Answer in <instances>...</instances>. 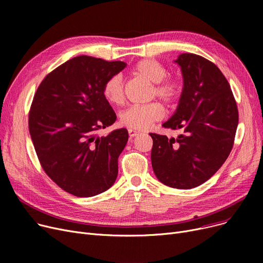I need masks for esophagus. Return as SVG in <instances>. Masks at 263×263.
<instances>
[{"label": "esophagus", "instance_id": "obj_1", "mask_svg": "<svg viewBox=\"0 0 263 263\" xmlns=\"http://www.w3.org/2000/svg\"><path fill=\"white\" fill-rule=\"evenodd\" d=\"M128 132H129L130 139H132V137H134V136H136V135H139V133H140V132H137V131L132 130V129H129V130H128Z\"/></svg>", "mask_w": 263, "mask_h": 263}]
</instances>
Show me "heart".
<instances>
[{
  "label": "heart",
  "instance_id": "obj_1",
  "mask_svg": "<svg viewBox=\"0 0 263 263\" xmlns=\"http://www.w3.org/2000/svg\"><path fill=\"white\" fill-rule=\"evenodd\" d=\"M134 73L154 84L153 96L166 103H173L181 92V83L176 79H166L167 70L160 62L146 59L137 63ZM104 98L110 104L120 105L124 100L123 81L121 76L110 77L103 87ZM164 116V108L157 102L144 105H132L121 112L119 122L121 126L132 130H146L151 124Z\"/></svg>",
  "mask_w": 263,
  "mask_h": 263
}]
</instances>
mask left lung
Segmentation results:
<instances>
[{
    "instance_id": "left-lung-1",
    "label": "left lung",
    "mask_w": 263,
    "mask_h": 263,
    "mask_svg": "<svg viewBox=\"0 0 263 263\" xmlns=\"http://www.w3.org/2000/svg\"><path fill=\"white\" fill-rule=\"evenodd\" d=\"M183 87L174 115L162 127L182 130L177 139L150 133L151 164L163 184L189 190L205 182L219 170L233 146L239 113L230 85L210 61L182 53Z\"/></svg>"
}]
</instances>
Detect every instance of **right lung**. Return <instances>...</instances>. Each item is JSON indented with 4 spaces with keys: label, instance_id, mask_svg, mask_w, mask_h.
<instances>
[{
    "label": "right lung",
    "instance_id": "obj_1",
    "mask_svg": "<svg viewBox=\"0 0 263 263\" xmlns=\"http://www.w3.org/2000/svg\"><path fill=\"white\" fill-rule=\"evenodd\" d=\"M126 66L80 55L50 72L34 96L29 129L39 162L55 183L77 197L98 195L117 178L128 131L104 136L97 131L116 120L103 87Z\"/></svg>",
    "mask_w": 263,
    "mask_h": 263
}]
</instances>
